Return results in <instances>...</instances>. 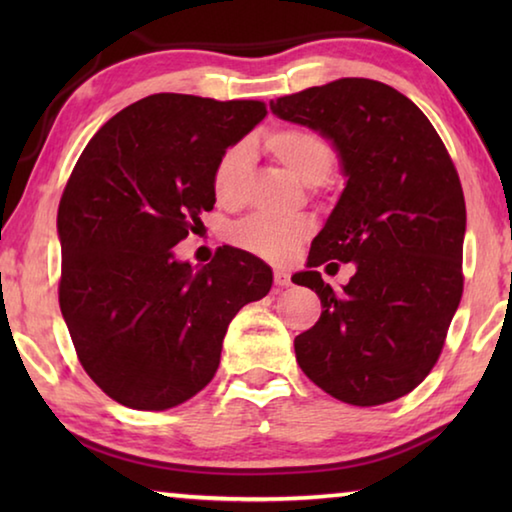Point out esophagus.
<instances>
[{
  "mask_svg": "<svg viewBox=\"0 0 512 512\" xmlns=\"http://www.w3.org/2000/svg\"><path fill=\"white\" fill-rule=\"evenodd\" d=\"M275 284L277 287H289L291 284V273L284 271V268H275Z\"/></svg>",
  "mask_w": 512,
  "mask_h": 512,
  "instance_id": "34e87169",
  "label": "esophagus"
}]
</instances>
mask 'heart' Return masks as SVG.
I'll return each mask as SVG.
<instances>
[{
  "label": "heart",
  "mask_w": 512,
  "mask_h": 512,
  "mask_svg": "<svg viewBox=\"0 0 512 512\" xmlns=\"http://www.w3.org/2000/svg\"><path fill=\"white\" fill-rule=\"evenodd\" d=\"M266 151L298 176L302 183L318 185L334 167V151L323 135L311 128L289 126L268 133ZM250 176V149L232 146L221 155L214 169V196L221 205H237L244 201ZM311 225L302 216H268L253 214L232 228V239L248 253L282 262L302 239L309 235Z\"/></svg>",
  "instance_id": "1"
}]
</instances>
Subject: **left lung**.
Segmentation results:
<instances>
[{"instance_id":"1","label":"left lung","mask_w":512,"mask_h":512,"mask_svg":"<svg viewBox=\"0 0 512 512\" xmlns=\"http://www.w3.org/2000/svg\"><path fill=\"white\" fill-rule=\"evenodd\" d=\"M271 110L323 135L345 178L307 271L291 277L323 305L293 341L298 366L345 404L393 402L429 375L461 302L465 198L452 158L424 112L379 81L339 79ZM327 258L358 266L341 292L315 271Z\"/></svg>"}]
</instances>
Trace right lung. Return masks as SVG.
I'll use <instances>...</instances> for the list:
<instances>
[{"instance_id": "obj_1", "label": "right lung", "mask_w": 512, "mask_h": 512, "mask_svg": "<svg viewBox=\"0 0 512 512\" xmlns=\"http://www.w3.org/2000/svg\"><path fill=\"white\" fill-rule=\"evenodd\" d=\"M266 117L262 101L160 92L103 124L58 205L60 311L81 366L137 411H167L210 384L237 311L273 271L223 246L192 266L173 246L210 212L214 169Z\"/></svg>"}]
</instances>
